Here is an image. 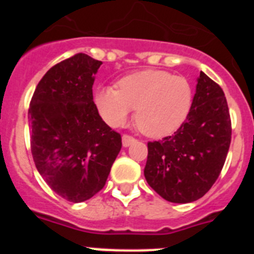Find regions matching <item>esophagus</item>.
Here are the masks:
<instances>
[{"mask_svg": "<svg viewBox=\"0 0 254 254\" xmlns=\"http://www.w3.org/2000/svg\"><path fill=\"white\" fill-rule=\"evenodd\" d=\"M134 137H132V136H129V134H123L122 136V143H123V146L127 147L129 146L132 142H134Z\"/></svg>", "mask_w": 254, "mask_h": 254, "instance_id": "esophagus-1", "label": "esophagus"}]
</instances>
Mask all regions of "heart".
Segmentation results:
<instances>
[{
    "mask_svg": "<svg viewBox=\"0 0 254 254\" xmlns=\"http://www.w3.org/2000/svg\"><path fill=\"white\" fill-rule=\"evenodd\" d=\"M193 90L183 76L163 69H143L121 78L118 89L100 87L95 104L107 123L118 127L136 109L137 128L151 137L177 131L192 108Z\"/></svg>",
    "mask_w": 254,
    "mask_h": 254,
    "instance_id": "b5f03b06",
    "label": "heart"
}]
</instances>
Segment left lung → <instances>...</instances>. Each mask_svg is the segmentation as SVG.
<instances>
[{
	"instance_id": "left-lung-1",
	"label": "left lung",
	"mask_w": 254,
	"mask_h": 254,
	"mask_svg": "<svg viewBox=\"0 0 254 254\" xmlns=\"http://www.w3.org/2000/svg\"><path fill=\"white\" fill-rule=\"evenodd\" d=\"M230 141L232 121L225 94L201 71L185 123L172 136L147 142L145 178L169 202H193L219 178Z\"/></svg>"
}]
</instances>
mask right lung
<instances>
[{
  "label": "right lung",
  "mask_w": 254,
  "mask_h": 254,
  "mask_svg": "<svg viewBox=\"0 0 254 254\" xmlns=\"http://www.w3.org/2000/svg\"><path fill=\"white\" fill-rule=\"evenodd\" d=\"M102 61L77 53L49 68L30 107V147L47 185L69 202H84L105 186L122 137L93 100Z\"/></svg>",
  "instance_id": "right-lung-1"
}]
</instances>
